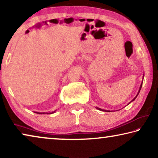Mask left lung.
Wrapping results in <instances>:
<instances>
[{
  "label": "left lung",
  "instance_id": "1",
  "mask_svg": "<svg viewBox=\"0 0 158 158\" xmlns=\"http://www.w3.org/2000/svg\"><path fill=\"white\" fill-rule=\"evenodd\" d=\"M143 79H142V82H141V85H140V87H139V91H138V93H137V95L135 96V98H134V99L133 100L130 102L129 103V104H130L131 102H133L134 100H135L136 98H137V97L138 96V95H139V92H140V90H141V87H142V84H143ZM129 104H128V105H129ZM96 109H98V110H100V111H107V112H109L110 111H109V110H105V109H100V108H99V107H96Z\"/></svg>",
  "mask_w": 158,
  "mask_h": 158
}]
</instances>
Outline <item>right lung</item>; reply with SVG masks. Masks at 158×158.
Wrapping results in <instances>:
<instances>
[{
  "instance_id": "add662e5",
  "label": "right lung",
  "mask_w": 158,
  "mask_h": 158,
  "mask_svg": "<svg viewBox=\"0 0 158 158\" xmlns=\"http://www.w3.org/2000/svg\"><path fill=\"white\" fill-rule=\"evenodd\" d=\"M56 111V110H55V111H52V112H37V111H36V112H35V113L39 114H52L55 113Z\"/></svg>"
}]
</instances>
